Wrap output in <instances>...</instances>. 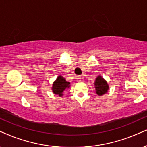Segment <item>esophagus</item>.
Returning a JSON list of instances; mask_svg holds the SVG:
<instances>
[{
  "label": "esophagus",
  "mask_w": 147,
  "mask_h": 147,
  "mask_svg": "<svg viewBox=\"0 0 147 147\" xmlns=\"http://www.w3.org/2000/svg\"><path fill=\"white\" fill-rule=\"evenodd\" d=\"M81 78H82V77H81V76H77L78 80L80 81H80H81Z\"/></svg>",
  "instance_id": "obj_1"
}]
</instances>
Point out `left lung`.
I'll list each match as a JSON object with an SVG mask.
<instances>
[{
    "label": "left lung",
    "instance_id": "8db88e82",
    "mask_svg": "<svg viewBox=\"0 0 147 147\" xmlns=\"http://www.w3.org/2000/svg\"><path fill=\"white\" fill-rule=\"evenodd\" d=\"M94 86H95V93L99 96L104 95L109 90V85L108 82L101 75L98 76L95 78Z\"/></svg>",
    "mask_w": 147,
    "mask_h": 147
}]
</instances>
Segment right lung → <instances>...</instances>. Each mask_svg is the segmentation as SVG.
<instances>
[{"label": "right lung", "instance_id": "add662e5", "mask_svg": "<svg viewBox=\"0 0 147 147\" xmlns=\"http://www.w3.org/2000/svg\"><path fill=\"white\" fill-rule=\"evenodd\" d=\"M70 87V82H67L66 79L62 76H58L57 79L54 81L52 86V93L54 95H59V97L63 96V92L66 88Z\"/></svg>", "mask_w": 147, "mask_h": 147}]
</instances>
